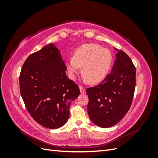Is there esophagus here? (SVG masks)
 <instances>
[{
	"instance_id": "1",
	"label": "esophagus",
	"mask_w": 158,
	"mask_h": 158,
	"mask_svg": "<svg viewBox=\"0 0 158 158\" xmlns=\"http://www.w3.org/2000/svg\"><path fill=\"white\" fill-rule=\"evenodd\" d=\"M80 93L82 94H85V92H86V91H85V88H83L82 86H80Z\"/></svg>"
}]
</instances>
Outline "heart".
Listing matches in <instances>:
<instances>
[{
  "instance_id": "b5f03b06",
  "label": "heart",
  "mask_w": 158,
  "mask_h": 158,
  "mask_svg": "<svg viewBox=\"0 0 158 158\" xmlns=\"http://www.w3.org/2000/svg\"><path fill=\"white\" fill-rule=\"evenodd\" d=\"M113 55L109 49L97 44L81 46L74 52L73 58L66 63L70 78L75 80L82 66L85 78L92 84L99 83L106 77L111 70Z\"/></svg>"
}]
</instances>
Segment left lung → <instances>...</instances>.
<instances>
[{"instance_id":"8db88e82","label":"left lung","mask_w":158,"mask_h":158,"mask_svg":"<svg viewBox=\"0 0 158 158\" xmlns=\"http://www.w3.org/2000/svg\"><path fill=\"white\" fill-rule=\"evenodd\" d=\"M116 57L111 73L102 83L86 89L89 117L102 128L111 127L121 120L131 106L135 93V65L123 51Z\"/></svg>"}]
</instances>
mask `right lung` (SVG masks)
<instances>
[{
  "instance_id": "add662e5",
  "label": "right lung",
  "mask_w": 158,
  "mask_h": 158,
  "mask_svg": "<svg viewBox=\"0 0 158 158\" xmlns=\"http://www.w3.org/2000/svg\"><path fill=\"white\" fill-rule=\"evenodd\" d=\"M59 50L50 44L27 57L20 74V89L30 115L43 127L58 128L66 123L71 102L80 94L68 78Z\"/></svg>"
}]
</instances>
